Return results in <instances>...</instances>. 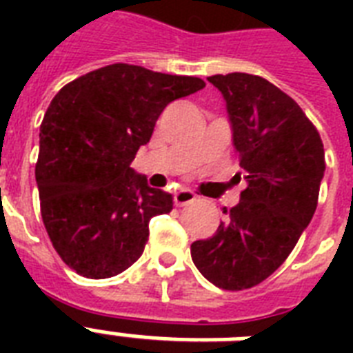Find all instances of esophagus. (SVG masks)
<instances>
[{
	"label": "esophagus",
	"instance_id": "obj_1",
	"mask_svg": "<svg viewBox=\"0 0 353 353\" xmlns=\"http://www.w3.org/2000/svg\"><path fill=\"white\" fill-rule=\"evenodd\" d=\"M196 201V194L190 188H177L174 192V203L176 205H188Z\"/></svg>",
	"mask_w": 353,
	"mask_h": 353
}]
</instances>
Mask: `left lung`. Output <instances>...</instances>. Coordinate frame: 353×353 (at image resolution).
Wrapping results in <instances>:
<instances>
[{
	"label": "left lung",
	"mask_w": 353,
	"mask_h": 353,
	"mask_svg": "<svg viewBox=\"0 0 353 353\" xmlns=\"http://www.w3.org/2000/svg\"><path fill=\"white\" fill-rule=\"evenodd\" d=\"M221 91L247 187L210 238L190 245L194 265L221 290L260 284L290 256L317 209L324 146L290 95L247 73L209 77Z\"/></svg>",
	"instance_id": "obj_1"
}]
</instances>
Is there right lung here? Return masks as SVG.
<instances>
[{
    "label": "right lung",
    "instance_id": "1",
    "mask_svg": "<svg viewBox=\"0 0 353 353\" xmlns=\"http://www.w3.org/2000/svg\"><path fill=\"white\" fill-rule=\"evenodd\" d=\"M203 88L198 77L112 63L54 95L40 126L36 183L47 234L73 271L110 279L143 254L150 220L174 201L130 165L163 110Z\"/></svg>",
    "mask_w": 353,
    "mask_h": 353
}]
</instances>
